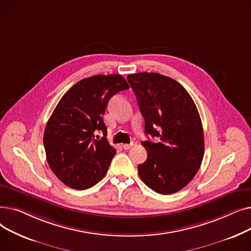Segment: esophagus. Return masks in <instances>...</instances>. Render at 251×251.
<instances>
[{"instance_id": "34e87169", "label": "esophagus", "mask_w": 251, "mask_h": 251, "mask_svg": "<svg viewBox=\"0 0 251 251\" xmlns=\"http://www.w3.org/2000/svg\"><path fill=\"white\" fill-rule=\"evenodd\" d=\"M123 149L125 150V151H128V150H130L131 148H132L133 147V143L132 142H131V143H129V144H123Z\"/></svg>"}]
</instances>
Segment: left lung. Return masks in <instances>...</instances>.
<instances>
[{
  "label": "left lung",
  "mask_w": 251,
  "mask_h": 251,
  "mask_svg": "<svg viewBox=\"0 0 251 251\" xmlns=\"http://www.w3.org/2000/svg\"><path fill=\"white\" fill-rule=\"evenodd\" d=\"M146 122L144 131L159 142L143 141L148 159L138 165L140 179L160 194H173L201 168L203 129L196 105L187 90L173 78L141 72L127 76Z\"/></svg>",
  "instance_id": "obj_1"
}]
</instances>
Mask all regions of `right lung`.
Here are the masks:
<instances>
[{
    "label": "right lung",
    "instance_id": "add662e5",
    "mask_svg": "<svg viewBox=\"0 0 251 251\" xmlns=\"http://www.w3.org/2000/svg\"><path fill=\"white\" fill-rule=\"evenodd\" d=\"M128 88L120 74L95 75L78 81L58 102L45 129L44 146L50 170L65 185L84 190L108 172L116 150L107 140L102 116L110 99Z\"/></svg>",
    "mask_w": 251,
    "mask_h": 251
}]
</instances>
